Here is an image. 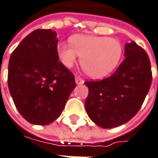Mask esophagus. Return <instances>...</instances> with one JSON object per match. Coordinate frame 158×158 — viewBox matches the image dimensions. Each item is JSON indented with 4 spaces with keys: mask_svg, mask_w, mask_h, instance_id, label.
<instances>
[{
    "mask_svg": "<svg viewBox=\"0 0 158 158\" xmlns=\"http://www.w3.org/2000/svg\"><path fill=\"white\" fill-rule=\"evenodd\" d=\"M75 82H76V84L80 85V84H83V83H84V80L81 79V78H79V77H78V76H77V77L75 78Z\"/></svg>",
    "mask_w": 158,
    "mask_h": 158,
    "instance_id": "34e87169",
    "label": "esophagus"
}]
</instances>
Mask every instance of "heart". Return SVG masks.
<instances>
[{
    "instance_id": "b5f03b06",
    "label": "heart",
    "mask_w": 158,
    "mask_h": 158,
    "mask_svg": "<svg viewBox=\"0 0 158 158\" xmlns=\"http://www.w3.org/2000/svg\"><path fill=\"white\" fill-rule=\"evenodd\" d=\"M57 53L66 67H72L77 55L81 57L82 68L89 76L101 79L116 68L123 55V46L114 38L93 35H77L71 39V45L59 44Z\"/></svg>"
}]
</instances>
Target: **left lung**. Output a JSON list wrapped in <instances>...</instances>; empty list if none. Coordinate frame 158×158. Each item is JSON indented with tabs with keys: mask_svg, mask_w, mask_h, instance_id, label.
Returning <instances> with one entry per match:
<instances>
[{
	"mask_svg": "<svg viewBox=\"0 0 158 158\" xmlns=\"http://www.w3.org/2000/svg\"><path fill=\"white\" fill-rule=\"evenodd\" d=\"M125 58L110 77L85 81V110L104 128L128 123L139 111L150 90L152 72L148 54L134 41L125 44Z\"/></svg>",
	"mask_w": 158,
	"mask_h": 158,
	"instance_id": "left-lung-1",
	"label": "left lung"
}]
</instances>
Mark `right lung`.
<instances>
[{
	"instance_id": "1",
	"label": "right lung",
	"mask_w": 158,
	"mask_h": 158,
	"mask_svg": "<svg viewBox=\"0 0 158 158\" xmlns=\"http://www.w3.org/2000/svg\"><path fill=\"white\" fill-rule=\"evenodd\" d=\"M57 41L55 31L35 30L9 58L8 89L21 115L32 124L54 122L76 87L73 73L58 61Z\"/></svg>"
}]
</instances>
